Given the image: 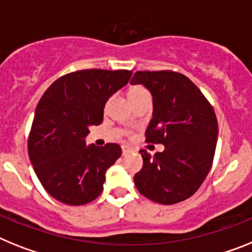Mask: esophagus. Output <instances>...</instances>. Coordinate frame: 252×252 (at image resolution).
<instances>
[{
	"label": "esophagus",
	"instance_id": "34e87169",
	"mask_svg": "<svg viewBox=\"0 0 252 252\" xmlns=\"http://www.w3.org/2000/svg\"><path fill=\"white\" fill-rule=\"evenodd\" d=\"M122 152H123V155H126V153L130 152V148L128 146H122Z\"/></svg>",
	"mask_w": 252,
	"mask_h": 252
}]
</instances>
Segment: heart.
<instances>
[{"mask_svg": "<svg viewBox=\"0 0 252 252\" xmlns=\"http://www.w3.org/2000/svg\"><path fill=\"white\" fill-rule=\"evenodd\" d=\"M147 94H148L147 90L144 89L143 86H141V85H134V86H130L128 90V96H129V99H130V101L135 100L137 97H139V96L147 95Z\"/></svg>", "mask_w": 252, "mask_h": 252, "instance_id": "obj_1", "label": "heart"}]
</instances>
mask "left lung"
Returning <instances> with one entry per match:
<instances>
[{"mask_svg": "<svg viewBox=\"0 0 252 252\" xmlns=\"http://www.w3.org/2000/svg\"><path fill=\"white\" fill-rule=\"evenodd\" d=\"M132 85H143L153 97L146 142L165 150L139 153L143 167L134 175L142 195L159 204H175L200 188L212 167L218 123L212 105L191 81L172 71H138Z\"/></svg>", "mask_w": 252, "mask_h": 252, "instance_id": "8db88e82", "label": "left lung"}]
</instances>
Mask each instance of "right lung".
<instances>
[{
    "instance_id": "right-lung-1",
    "label": "right lung",
    "mask_w": 252,
    "mask_h": 252,
    "mask_svg": "<svg viewBox=\"0 0 252 252\" xmlns=\"http://www.w3.org/2000/svg\"><path fill=\"white\" fill-rule=\"evenodd\" d=\"M132 71L84 69L62 76L41 96L28 141L30 161L43 188L68 205L95 200L106 170L122 156L117 143L86 146L89 128L102 123L110 96Z\"/></svg>"
}]
</instances>
